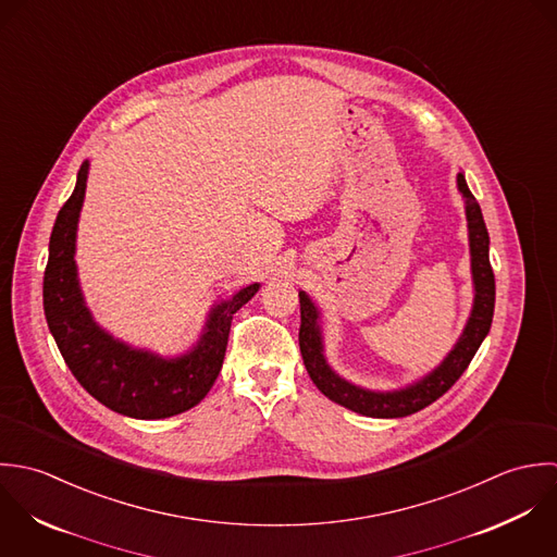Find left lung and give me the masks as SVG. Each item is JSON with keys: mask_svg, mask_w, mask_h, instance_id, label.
Listing matches in <instances>:
<instances>
[{"mask_svg": "<svg viewBox=\"0 0 557 557\" xmlns=\"http://www.w3.org/2000/svg\"><path fill=\"white\" fill-rule=\"evenodd\" d=\"M458 189L467 200V222H469V247H471V271L475 284V301L471 319L462 332V337L454 346V350L445 357L444 363L429 374L418 385L394 392V394H376L359 389L346 381H342L334 370L325 363L323 344H321V330L317 325L319 312L308 299L306 293H299L301 306V327H299V348L306 363V370L314 385L337 405L368 416V418H405L411 413L422 411L424 407L433 405L442 398L445 392L460 379V374L471 363L475 350L480 348L482 339L488 334L493 323L495 310V275L488 260V232L486 223L482 220L480 205L471 196L465 176L458 174Z\"/></svg>", "mask_w": 557, "mask_h": 557, "instance_id": "left-lung-1", "label": "left lung"}]
</instances>
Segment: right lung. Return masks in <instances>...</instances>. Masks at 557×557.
<instances>
[{
    "instance_id": "add662e5",
    "label": "right lung",
    "mask_w": 557,
    "mask_h": 557,
    "mask_svg": "<svg viewBox=\"0 0 557 557\" xmlns=\"http://www.w3.org/2000/svg\"><path fill=\"white\" fill-rule=\"evenodd\" d=\"M86 178L88 163L82 165L75 191L51 230L42 280L47 325L73 376L108 409L137 420H161L189 411L213 387L222 370L232 317L256 295L258 284L218 306L196 350L181 359L165 361L115 342L92 323L77 286L73 256Z\"/></svg>"
}]
</instances>
